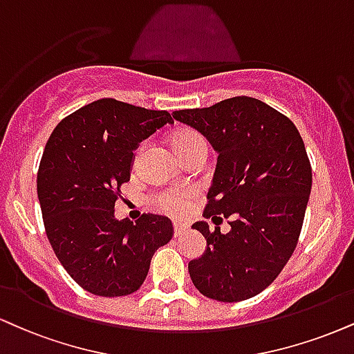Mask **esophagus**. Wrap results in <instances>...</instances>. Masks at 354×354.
Returning a JSON list of instances; mask_svg holds the SVG:
<instances>
[{
	"instance_id": "esophagus-1",
	"label": "esophagus",
	"mask_w": 354,
	"mask_h": 354,
	"mask_svg": "<svg viewBox=\"0 0 354 354\" xmlns=\"http://www.w3.org/2000/svg\"><path fill=\"white\" fill-rule=\"evenodd\" d=\"M173 227H174V237H180L181 234H185L186 231H188V224H185V223H174Z\"/></svg>"
}]
</instances>
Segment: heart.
<instances>
[{
    "instance_id": "heart-1",
    "label": "heart",
    "mask_w": 354,
    "mask_h": 354,
    "mask_svg": "<svg viewBox=\"0 0 354 354\" xmlns=\"http://www.w3.org/2000/svg\"><path fill=\"white\" fill-rule=\"evenodd\" d=\"M171 145L178 155H181L183 151L191 150V148H206V140L196 130L183 129L174 131L171 136ZM194 193L196 191L193 188H166L156 191L155 196H153V201L166 212L181 214L189 206Z\"/></svg>"
}]
</instances>
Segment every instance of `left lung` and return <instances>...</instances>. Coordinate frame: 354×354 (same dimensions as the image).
<instances>
[{
  "label": "left lung",
  "instance_id": "left-lung-1",
  "mask_svg": "<svg viewBox=\"0 0 354 354\" xmlns=\"http://www.w3.org/2000/svg\"><path fill=\"white\" fill-rule=\"evenodd\" d=\"M218 151L203 216L193 224L207 242L189 262L194 287L219 301H241L266 290L292 257L312 191L304 140L288 117L252 97L173 112ZM232 231L221 234L222 218Z\"/></svg>",
  "mask_w": 354,
  "mask_h": 354
}]
</instances>
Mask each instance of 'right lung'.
I'll return each instance as SVG.
<instances>
[{
	"instance_id": "right-lung-1",
	"label": "right lung",
	"mask_w": 354,
	"mask_h": 354,
	"mask_svg": "<svg viewBox=\"0 0 354 354\" xmlns=\"http://www.w3.org/2000/svg\"><path fill=\"white\" fill-rule=\"evenodd\" d=\"M166 123V110L100 99L64 118L46 143L37 171L46 234L67 274L93 295L138 290L153 254L171 241L166 216L148 212L135 224L113 216L133 150Z\"/></svg>"
}]
</instances>
